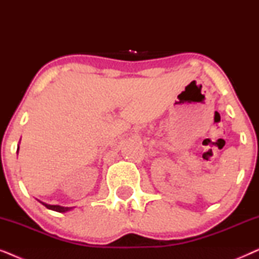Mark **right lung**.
Masks as SVG:
<instances>
[{"label":"right lung","mask_w":259,"mask_h":259,"mask_svg":"<svg viewBox=\"0 0 259 259\" xmlns=\"http://www.w3.org/2000/svg\"><path fill=\"white\" fill-rule=\"evenodd\" d=\"M17 153H19V147H17ZM40 203L42 205H45V206L47 207V208H49V210H53V211H56V212H61V213H63V212H67V211H70L73 208V207L60 206V205H49V204L42 203V201H40Z\"/></svg>","instance_id":"obj_1"}]
</instances>
